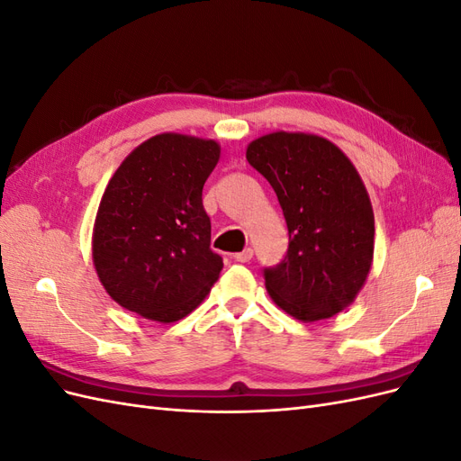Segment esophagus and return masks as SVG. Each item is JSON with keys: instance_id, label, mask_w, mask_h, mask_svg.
<instances>
[{"instance_id": "1", "label": "esophagus", "mask_w": 461, "mask_h": 461, "mask_svg": "<svg viewBox=\"0 0 461 461\" xmlns=\"http://www.w3.org/2000/svg\"><path fill=\"white\" fill-rule=\"evenodd\" d=\"M252 258H254V249L252 248H246V249H242V252L232 256L234 261H240V263H246V261H249Z\"/></svg>"}]
</instances>
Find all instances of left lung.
Wrapping results in <instances>:
<instances>
[{
    "mask_svg": "<svg viewBox=\"0 0 461 461\" xmlns=\"http://www.w3.org/2000/svg\"><path fill=\"white\" fill-rule=\"evenodd\" d=\"M246 159L273 186L288 227L285 259L263 269L269 296L305 323L337 315L373 261L375 217L356 167L332 142L303 132L261 136Z\"/></svg>",
    "mask_w": 461,
    "mask_h": 461,
    "instance_id": "obj_1",
    "label": "left lung"
}]
</instances>
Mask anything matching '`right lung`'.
Segmentation results:
<instances>
[{
    "mask_svg": "<svg viewBox=\"0 0 461 461\" xmlns=\"http://www.w3.org/2000/svg\"><path fill=\"white\" fill-rule=\"evenodd\" d=\"M213 140L158 134L111 176L97 207L92 258L124 310L173 323L205 298L222 269L202 190L219 161Z\"/></svg>",
    "mask_w": 461,
    "mask_h": 461,
    "instance_id": "obj_1",
    "label": "right lung"
}]
</instances>
